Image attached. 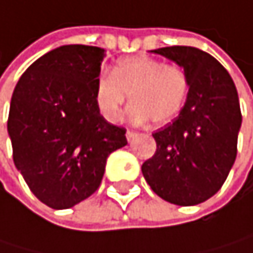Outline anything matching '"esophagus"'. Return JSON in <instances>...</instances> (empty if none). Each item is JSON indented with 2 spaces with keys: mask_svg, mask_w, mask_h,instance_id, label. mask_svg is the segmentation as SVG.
Returning a JSON list of instances; mask_svg holds the SVG:
<instances>
[{
  "mask_svg": "<svg viewBox=\"0 0 253 253\" xmlns=\"http://www.w3.org/2000/svg\"><path fill=\"white\" fill-rule=\"evenodd\" d=\"M135 136H136V132H135V130H127V133H126V138H127L129 142H130Z\"/></svg>",
  "mask_w": 253,
  "mask_h": 253,
  "instance_id": "1",
  "label": "esophagus"
}]
</instances>
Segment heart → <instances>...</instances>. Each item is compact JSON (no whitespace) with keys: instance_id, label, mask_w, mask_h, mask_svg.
Wrapping results in <instances>:
<instances>
[{"instance_id":"1","label":"heart","mask_w":253,"mask_h":253,"mask_svg":"<svg viewBox=\"0 0 253 253\" xmlns=\"http://www.w3.org/2000/svg\"><path fill=\"white\" fill-rule=\"evenodd\" d=\"M190 88L189 75L178 64H167L151 57H129L118 61L111 75L96 82V105L111 123L121 118L129 96L130 117L164 126L183 109Z\"/></svg>"}]
</instances>
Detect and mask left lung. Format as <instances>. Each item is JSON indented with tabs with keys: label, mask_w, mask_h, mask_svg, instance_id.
<instances>
[{
	"label": "left lung",
	"mask_w": 253,
	"mask_h": 253,
	"mask_svg": "<svg viewBox=\"0 0 253 253\" xmlns=\"http://www.w3.org/2000/svg\"><path fill=\"white\" fill-rule=\"evenodd\" d=\"M151 52L184 67L190 88L178 117L153 133L157 148L142 164V174L162 200L201 204L222 187L237 156V89L226 69L201 49L168 46Z\"/></svg>",
	"instance_id": "left-lung-1"
}]
</instances>
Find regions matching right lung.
Wrapping results in <instances>:
<instances>
[{
  "label": "right lung",
  "mask_w": 253,
  "mask_h": 253,
  "mask_svg": "<svg viewBox=\"0 0 253 253\" xmlns=\"http://www.w3.org/2000/svg\"><path fill=\"white\" fill-rule=\"evenodd\" d=\"M105 57L97 46H60L34 61L14 86L7 120L13 162L50 209H70L91 196L108 156L127 144L126 129L108 123L96 105Z\"/></svg>",
  "instance_id": "obj_1"
}]
</instances>
